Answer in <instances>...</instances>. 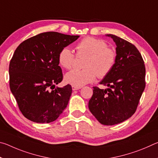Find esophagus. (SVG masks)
I'll use <instances>...</instances> for the list:
<instances>
[{"label": "esophagus", "mask_w": 158, "mask_h": 158, "mask_svg": "<svg viewBox=\"0 0 158 158\" xmlns=\"http://www.w3.org/2000/svg\"><path fill=\"white\" fill-rule=\"evenodd\" d=\"M72 88H73V90H79V89H81V87H76V86H73V87H72Z\"/></svg>", "instance_id": "34e87169"}]
</instances>
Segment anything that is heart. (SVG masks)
I'll use <instances>...</instances> for the list:
<instances>
[{"instance_id":"b5f03b06","label":"heart","mask_w":158,"mask_h":158,"mask_svg":"<svg viewBox=\"0 0 158 158\" xmlns=\"http://www.w3.org/2000/svg\"><path fill=\"white\" fill-rule=\"evenodd\" d=\"M77 56H86L83 69H73L65 76V81L73 86L81 87L93 82L96 77L104 78L111 73L116 62L117 53L102 39L85 37L76 45ZM76 56L69 47H63L58 54V62L66 69L73 67Z\"/></svg>"}]
</instances>
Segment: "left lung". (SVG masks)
Here are the masks:
<instances>
[{"instance_id": "1", "label": "left lung", "mask_w": 158, "mask_h": 158, "mask_svg": "<svg viewBox=\"0 0 158 158\" xmlns=\"http://www.w3.org/2000/svg\"><path fill=\"white\" fill-rule=\"evenodd\" d=\"M106 35L116 44V62L111 73L100 83L108 89L93 87L89 108L101 124L113 125L135 113L146 86V68L135 45L114 35Z\"/></svg>"}]
</instances>
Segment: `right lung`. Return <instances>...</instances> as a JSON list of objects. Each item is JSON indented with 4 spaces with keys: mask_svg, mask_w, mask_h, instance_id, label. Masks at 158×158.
Returning a JSON list of instances; mask_svg holds the SVG:
<instances>
[{
    "mask_svg": "<svg viewBox=\"0 0 158 158\" xmlns=\"http://www.w3.org/2000/svg\"><path fill=\"white\" fill-rule=\"evenodd\" d=\"M79 37L46 32L26 40L16 49L9 66L10 88L26 118L49 123L67 107L73 90L69 84L56 88L63 77L58 54Z\"/></svg>",
    "mask_w": 158,
    "mask_h": 158,
    "instance_id": "1",
    "label": "right lung"
}]
</instances>
